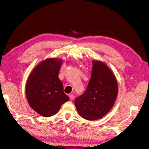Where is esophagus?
I'll list each match as a JSON object with an SVG mask.
<instances>
[{"label": "esophagus", "instance_id": "esophagus-1", "mask_svg": "<svg viewBox=\"0 0 149 149\" xmlns=\"http://www.w3.org/2000/svg\"><path fill=\"white\" fill-rule=\"evenodd\" d=\"M69 98H70V100H73L74 99V95L73 94L69 95Z\"/></svg>", "mask_w": 149, "mask_h": 149}]
</instances>
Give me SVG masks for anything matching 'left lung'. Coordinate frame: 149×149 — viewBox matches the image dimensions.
<instances>
[{
  "label": "left lung",
  "mask_w": 149,
  "mask_h": 149,
  "mask_svg": "<svg viewBox=\"0 0 149 149\" xmlns=\"http://www.w3.org/2000/svg\"><path fill=\"white\" fill-rule=\"evenodd\" d=\"M92 75L85 92L75 100L80 116L87 120L103 118L112 108L118 92L113 72L103 62L92 61Z\"/></svg>",
  "instance_id": "8db88e82"
}]
</instances>
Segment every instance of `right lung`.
Returning a JSON list of instances; mask_svg holds the SVG:
<instances>
[{
  "mask_svg": "<svg viewBox=\"0 0 149 149\" xmlns=\"http://www.w3.org/2000/svg\"><path fill=\"white\" fill-rule=\"evenodd\" d=\"M61 64V59H47L33 69L28 79L25 90L28 102L42 116H53L69 100L58 77Z\"/></svg>",
  "mask_w": 149,
  "mask_h": 149,
  "instance_id": "right-lung-1",
  "label": "right lung"
}]
</instances>
